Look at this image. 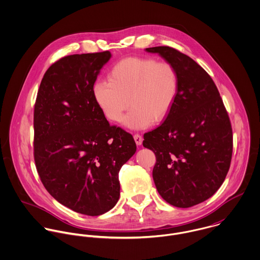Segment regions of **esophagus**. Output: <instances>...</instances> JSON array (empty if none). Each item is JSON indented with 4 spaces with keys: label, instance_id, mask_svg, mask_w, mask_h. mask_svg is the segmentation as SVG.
<instances>
[{
    "label": "esophagus",
    "instance_id": "obj_1",
    "mask_svg": "<svg viewBox=\"0 0 260 260\" xmlns=\"http://www.w3.org/2000/svg\"><path fill=\"white\" fill-rule=\"evenodd\" d=\"M134 139H135V142H136V144H138V145H141V144H143V138H142V136H140V135H135L134 136Z\"/></svg>",
    "mask_w": 260,
    "mask_h": 260
}]
</instances>
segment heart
<instances>
[{
	"label": "heart",
	"mask_w": 260,
	"mask_h": 260,
	"mask_svg": "<svg viewBox=\"0 0 260 260\" xmlns=\"http://www.w3.org/2000/svg\"><path fill=\"white\" fill-rule=\"evenodd\" d=\"M179 79L176 69L167 61L152 58H126L109 72V80L92 85L93 99L107 118L123 119L131 129H144L169 115L176 99Z\"/></svg>",
	"instance_id": "heart-1"
}]
</instances>
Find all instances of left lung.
Instances as JSON below:
<instances>
[{"mask_svg": "<svg viewBox=\"0 0 260 260\" xmlns=\"http://www.w3.org/2000/svg\"><path fill=\"white\" fill-rule=\"evenodd\" d=\"M176 69L179 87L166 120L144 134L156 157L152 177L160 197L190 207L212 197L225 179L232 155V128L218 89L193 59L171 47L145 49Z\"/></svg>", "mask_w": 260, "mask_h": 260, "instance_id": "left-lung-1", "label": "left lung"}]
</instances>
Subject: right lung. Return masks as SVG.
<instances>
[{
	"instance_id": "1",
	"label": "right lung",
	"mask_w": 260,
	"mask_h": 260,
	"mask_svg": "<svg viewBox=\"0 0 260 260\" xmlns=\"http://www.w3.org/2000/svg\"><path fill=\"white\" fill-rule=\"evenodd\" d=\"M112 58L109 51L72 55L52 64L34 112V155L49 193L72 210L104 214L119 199L118 173L136 153L131 134L109 123L92 85Z\"/></svg>"
}]
</instances>
